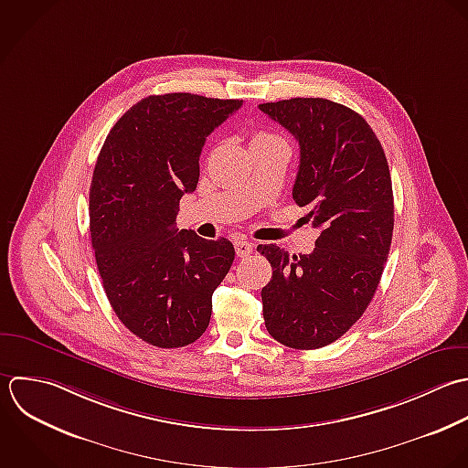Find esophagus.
Masks as SVG:
<instances>
[{"label":"esophagus","instance_id":"34e87169","mask_svg":"<svg viewBox=\"0 0 468 468\" xmlns=\"http://www.w3.org/2000/svg\"><path fill=\"white\" fill-rule=\"evenodd\" d=\"M235 251H237V255L239 257H250L251 253H253V244L250 242V240H246V239H242V237H239V239H235Z\"/></svg>","mask_w":468,"mask_h":468}]
</instances>
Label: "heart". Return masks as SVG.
Masks as SVG:
<instances>
[{
  "label": "heart",
  "mask_w": 468,
  "mask_h": 468,
  "mask_svg": "<svg viewBox=\"0 0 468 468\" xmlns=\"http://www.w3.org/2000/svg\"><path fill=\"white\" fill-rule=\"evenodd\" d=\"M277 136H273V134H270V133H266V131H259V133H255L253 134V138H251V145L253 144H262V142H270V140H275Z\"/></svg>",
  "instance_id": "b5f03b06"
}]
</instances>
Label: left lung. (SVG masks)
I'll return each instance as SVG.
<instances>
[{
    "label": "left lung",
    "instance_id": "left-lung-1",
    "mask_svg": "<svg viewBox=\"0 0 468 468\" xmlns=\"http://www.w3.org/2000/svg\"><path fill=\"white\" fill-rule=\"evenodd\" d=\"M259 109L299 142L293 200L321 229L310 255L259 244L273 270L262 288L270 335L295 350L337 341L368 308L388 259L394 193L385 151L367 120L326 98H292Z\"/></svg>",
    "mask_w": 468,
    "mask_h": 468
}]
</instances>
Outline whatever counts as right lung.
Wrapping results in <instances>:
<instances>
[{"instance_id": "obj_1", "label": "right lung", "mask_w": 468, "mask_h": 468, "mask_svg": "<svg viewBox=\"0 0 468 468\" xmlns=\"http://www.w3.org/2000/svg\"><path fill=\"white\" fill-rule=\"evenodd\" d=\"M242 100L191 92L147 96L111 129L89 191L90 242L105 295L122 324L158 348L195 343L235 248L176 229L184 193L197 189L206 136Z\"/></svg>"}]
</instances>
